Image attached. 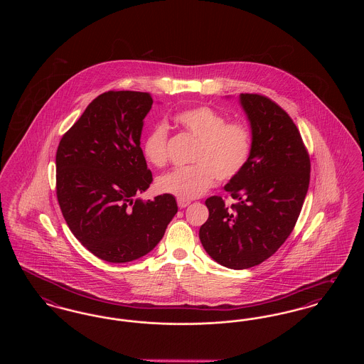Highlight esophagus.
I'll list each match as a JSON object with an SVG mask.
<instances>
[{"mask_svg":"<svg viewBox=\"0 0 364 364\" xmlns=\"http://www.w3.org/2000/svg\"><path fill=\"white\" fill-rule=\"evenodd\" d=\"M190 200H184V199H177V205L180 208H186L190 205Z\"/></svg>","mask_w":364,"mask_h":364,"instance_id":"1","label":"esophagus"}]
</instances>
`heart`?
Returning <instances> with one entry per match:
<instances>
[{
  "mask_svg": "<svg viewBox=\"0 0 364 364\" xmlns=\"http://www.w3.org/2000/svg\"><path fill=\"white\" fill-rule=\"evenodd\" d=\"M174 122L196 139L191 154L193 164L161 176L156 180L158 191L188 200L203 195L215 177L228 181L242 172L252 149L247 125L226 122L223 113L205 105L177 113ZM168 138V127L158 124L144 139L143 154L151 165H165Z\"/></svg>",
  "mask_w": 364,
  "mask_h": 364,
  "instance_id": "1",
  "label": "heart"
}]
</instances>
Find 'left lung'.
<instances>
[{"label":"left lung","instance_id":"obj_1","mask_svg":"<svg viewBox=\"0 0 364 364\" xmlns=\"http://www.w3.org/2000/svg\"><path fill=\"white\" fill-rule=\"evenodd\" d=\"M251 127L252 149L242 172L221 196L206 199L208 221L199 239L208 255L228 269L242 270L270 258L288 239L310 184V156L288 113L258 94H240Z\"/></svg>","mask_w":364,"mask_h":364}]
</instances>
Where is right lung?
<instances>
[{
	"mask_svg": "<svg viewBox=\"0 0 364 364\" xmlns=\"http://www.w3.org/2000/svg\"><path fill=\"white\" fill-rule=\"evenodd\" d=\"M153 98L107 91L88 105L61 138L57 199L70 232L100 259L125 263L154 250L177 213L173 195L141 200L153 174L140 147Z\"/></svg>",
	"mask_w": 364,
	"mask_h": 364,
	"instance_id": "add662e5",
	"label": "right lung"
}]
</instances>
